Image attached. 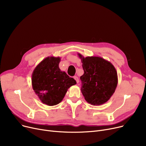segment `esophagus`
<instances>
[{
  "instance_id": "34e87169",
  "label": "esophagus",
  "mask_w": 146,
  "mask_h": 146,
  "mask_svg": "<svg viewBox=\"0 0 146 146\" xmlns=\"http://www.w3.org/2000/svg\"><path fill=\"white\" fill-rule=\"evenodd\" d=\"M73 78L76 80V82H77V83H78L79 82V78H78V77H77V76H74V78Z\"/></svg>"
}]
</instances>
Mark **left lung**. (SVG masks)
I'll return each instance as SVG.
<instances>
[{"instance_id": "left-lung-1", "label": "left lung", "mask_w": 146, "mask_h": 146, "mask_svg": "<svg viewBox=\"0 0 146 146\" xmlns=\"http://www.w3.org/2000/svg\"><path fill=\"white\" fill-rule=\"evenodd\" d=\"M81 59L84 74L80 76L81 92L89 104L98 106L108 101L115 91L118 75L113 64L101 57H84Z\"/></svg>"}]
</instances>
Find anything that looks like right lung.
<instances>
[{
    "label": "right lung",
    "instance_id": "right-lung-1",
    "mask_svg": "<svg viewBox=\"0 0 146 146\" xmlns=\"http://www.w3.org/2000/svg\"><path fill=\"white\" fill-rule=\"evenodd\" d=\"M60 57H47L38 64L32 74V86L40 100L48 106L63 100L67 90L76 84L65 72L61 71Z\"/></svg>",
    "mask_w": 146,
    "mask_h": 146
}]
</instances>
